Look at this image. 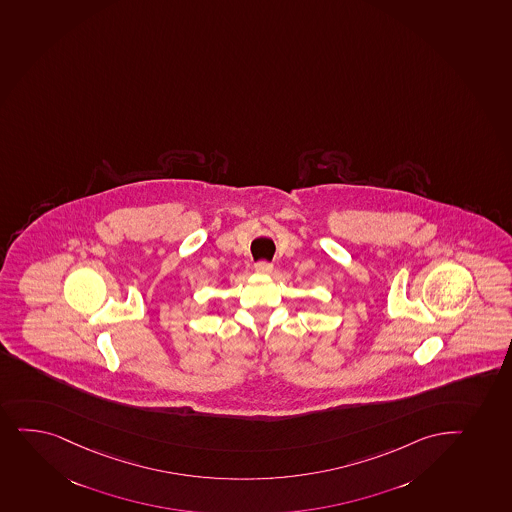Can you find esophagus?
<instances>
[{"label":"esophagus","mask_w":512,"mask_h":512,"mask_svg":"<svg viewBox=\"0 0 512 512\" xmlns=\"http://www.w3.org/2000/svg\"><path fill=\"white\" fill-rule=\"evenodd\" d=\"M274 270V265L267 262V260H260L255 264V272H259V274H270Z\"/></svg>","instance_id":"esophagus-1"}]
</instances>
